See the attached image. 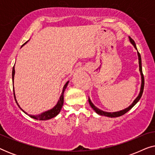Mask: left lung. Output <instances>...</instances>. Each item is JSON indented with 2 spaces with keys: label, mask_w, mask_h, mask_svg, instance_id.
Returning <instances> with one entry per match:
<instances>
[{
  "label": "left lung",
  "mask_w": 155,
  "mask_h": 155,
  "mask_svg": "<svg viewBox=\"0 0 155 155\" xmlns=\"http://www.w3.org/2000/svg\"><path fill=\"white\" fill-rule=\"evenodd\" d=\"M129 39H130V43L133 44V46H134L135 48H136L137 49V47H136V45H135V41H133V39L131 38L130 37H129ZM137 56H138V60H139V68H140V75H141V79H142V81H141V87H140V93L138 94V96L136 97V99H135L134 101H133V102L129 106L128 108H126V109H125L124 110H120L119 111H116V112H107V111H104L102 110L98 109V108L95 107V106L93 104L92 101H91L90 97H89L88 99V101H89V103H90V104L91 106V107L93 109H94V111H95V112L97 114H99V115L100 116H107V117H111V118H115V117H118V116H120L122 115H124L126 113H127L129 110H130L132 108L134 107V106L137 103V101L140 100V99L142 97V94H143V90H144V84H145V80H144V76H143V70H142V61H141V56H140V53L137 51Z\"/></svg>",
  "instance_id": "left-lung-1"
}]
</instances>
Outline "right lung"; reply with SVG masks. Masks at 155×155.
<instances>
[{"label": "right lung", "mask_w": 155, "mask_h": 155, "mask_svg": "<svg viewBox=\"0 0 155 155\" xmlns=\"http://www.w3.org/2000/svg\"><path fill=\"white\" fill-rule=\"evenodd\" d=\"M27 42H25V43L23 44L22 46H23L25 45V44L27 43ZM14 75H15V68L13 67V68H12V82H14ZM69 81H68L65 84L63 87V92L61 93V95L60 97V99H59V100L58 101V103H57V104L55 106V107L53 108V109L48 110V111H46L45 112H43V113H41V114H39V115H37V116H32V115H29L27 113V112H25L24 110L22 109L20 107V105L18 104V101L16 100V97H15V90L13 89V94H14V97H15V101L17 103V104L19 107H20V109L22 110V111L24 112L25 114H27V115L30 116L31 118H35V119H37V120H48V119H51V118L55 117V116H56L58 114L60 113L61 109H62V107L63 105V98H64V97H63V94H64V92H65V90L66 89L67 87V85L68 84Z\"/></svg>", "instance_id": "1"}]
</instances>
